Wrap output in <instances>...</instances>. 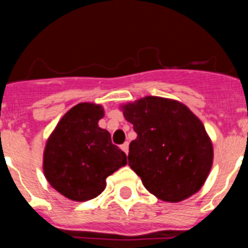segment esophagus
Listing matches in <instances>:
<instances>
[{"mask_svg":"<svg viewBox=\"0 0 248 248\" xmlns=\"http://www.w3.org/2000/svg\"><path fill=\"white\" fill-rule=\"evenodd\" d=\"M122 150L125 153V154H128V151H129V143H124L122 145Z\"/></svg>","mask_w":248,"mask_h":248,"instance_id":"obj_1","label":"esophagus"}]
</instances>
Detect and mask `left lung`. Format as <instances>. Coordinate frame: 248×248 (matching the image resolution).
Wrapping results in <instances>:
<instances>
[{"label": "left lung", "mask_w": 248, "mask_h": 248, "mask_svg": "<svg viewBox=\"0 0 248 248\" xmlns=\"http://www.w3.org/2000/svg\"><path fill=\"white\" fill-rule=\"evenodd\" d=\"M137 139L129 166L160 200L179 202L201 189L211 170L214 149L205 126L177 100L144 97L122 107Z\"/></svg>", "instance_id": "8db88e82"}]
</instances>
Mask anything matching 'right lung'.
I'll list each match as a JSON object with an SVG mask.
<instances>
[{
  "label": "right lung",
  "mask_w": 248,
  "mask_h": 248,
  "mask_svg": "<svg viewBox=\"0 0 248 248\" xmlns=\"http://www.w3.org/2000/svg\"><path fill=\"white\" fill-rule=\"evenodd\" d=\"M102 105L79 103L67 111L48 138L43 154L45 176L59 194L73 201L97 198L105 179L126 165V155L99 128Z\"/></svg>",
  "instance_id": "obj_1"
}]
</instances>
